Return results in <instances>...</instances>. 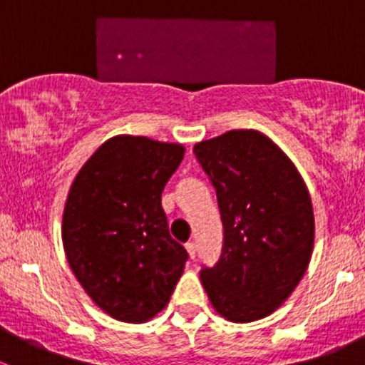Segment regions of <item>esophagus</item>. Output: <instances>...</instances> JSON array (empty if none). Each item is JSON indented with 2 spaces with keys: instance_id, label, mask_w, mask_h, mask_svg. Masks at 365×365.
I'll list each match as a JSON object with an SVG mask.
<instances>
[{
  "instance_id": "esophagus-1",
  "label": "esophagus",
  "mask_w": 365,
  "mask_h": 365,
  "mask_svg": "<svg viewBox=\"0 0 365 365\" xmlns=\"http://www.w3.org/2000/svg\"><path fill=\"white\" fill-rule=\"evenodd\" d=\"M185 249L187 252H189L190 259H194V257H196V244H194V242H189V244L185 245Z\"/></svg>"
}]
</instances>
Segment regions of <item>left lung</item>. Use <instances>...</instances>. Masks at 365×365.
<instances>
[{
	"instance_id": "obj_1",
	"label": "left lung",
	"mask_w": 365,
	"mask_h": 365,
	"mask_svg": "<svg viewBox=\"0 0 365 365\" xmlns=\"http://www.w3.org/2000/svg\"><path fill=\"white\" fill-rule=\"evenodd\" d=\"M194 155L217 194L222 254L201 268L220 316L235 323L264 318L304 277L314 244V213L293 162L267 135L230 130L197 143Z\"/></svg>"
}]
</instances>
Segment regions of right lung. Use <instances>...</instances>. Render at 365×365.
<instances>
[{"label": "right lung", "instance_id": "right-lung-1", "mask_svg": "<svg viewBox=\"0 0 365 365\" xmlns=\"http://www.w3.org/2000/svg\"><path fill=\"white\" fill-rule=\"evenodd\" d=\"M182 159V145L116 135L70 187L61 226L65 254L84 292L114 319L148 322L182 277L189 254L169 235L160 203Z\"/></svg>", "mask_w": 365, "mask_h": 365}]
</instances>
